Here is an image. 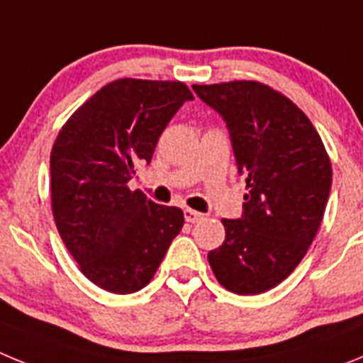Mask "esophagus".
<instances>
[{
    "label": "esophagus",
    "instance_id": "34e87169",
    "mask_svg": "<svg viewBox=\"0 0 363 363\" xmlns=\"http://www.w3.org/2000/svg\"><path fill=\"white\" fill-rule=\"evenodd\" d=\"M184 216H185V221H189V223H198L200 220H203V214L192 209H185Z\"/></svg>",
    "mask_w": 363,
    "mask_h": 363
}]
</instances>
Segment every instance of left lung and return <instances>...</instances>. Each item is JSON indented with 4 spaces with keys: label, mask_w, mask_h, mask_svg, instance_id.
Here are the masks:
<instances>
[{
    "label": "left lung",
    "mask_w": 363,
    "mask_h": 363,
    "mask_svg": "<svg viewBox=\"0 0 363 363\" xmlns=\"http://www.w3.org/2000/svg\"><path fill=\"white\" fill-rule=\"evenodd\" d=\"M223 118L249 192L242 218L227 220L225 242L209 252L214 277L236 294L277 287L296 269L322 223L333 169L309 118L258 82L192 85Z\"/></svg>",
    "instance_id": "1"
}]
</instances>
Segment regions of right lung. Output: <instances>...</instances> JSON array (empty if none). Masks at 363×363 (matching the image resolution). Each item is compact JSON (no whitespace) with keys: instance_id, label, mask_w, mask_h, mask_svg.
<instances>
[{"instance_id":"1","label":"right lung","mask_w":363,"mask_h":363,"mask_svg":"<svg viewBox=\"0 0 363 363\" xmlns=\"http://www.w3.org/2000/svg\"><path fill=\"white\" fill-rule=\"evenodd\" d=\"M191 99L182 82L116 79L86 99L54 142L57 233L83 274L108 293L143 289L184 227V211L154 203L127 184Z\"/></svg>"}]
</instances>
